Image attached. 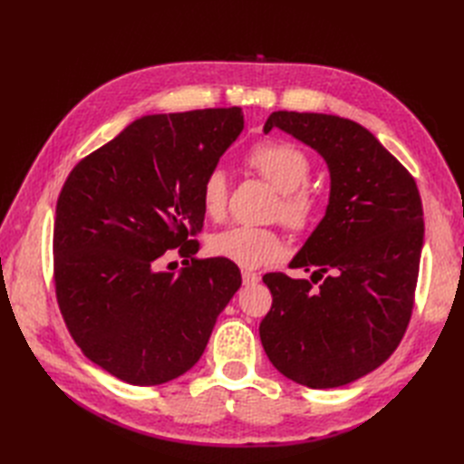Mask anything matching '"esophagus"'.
<instances>
[{"label": "esophagus", "mask_w": 464, "mask_h": 464, "mask_svg": "<svg viewBox=\"0 0 464 464\" xmlns=\"http://www.w3.org/2000/svg\"><path fill=\"white\" fill-rule=\"evenodd\" d=\"M242 280L246 286H254L259 283V275L257 273H249V271H242Z\"/></svg>", "instance_id": "obj_1"}]
</instances>
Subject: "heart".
<instances>
[{
  "instance_id": "1",
  "label": "heart",
  "mask_w": 464,
  "mask_h": 464,
  "mask_svg": "<svg viewBox=\"0 0 464 464\" xmlns=\"http://www.w3.org/2000/svg\"><path fill=\"white\" fill-rule=\"evenodd\" d=\"M246 164L278 191L271 213L273 218H280L294 232H305L314 227L321 213V198L307 184L312 176V160L300 147L280 139H265L247 150ZM228 198L227 172L220 166L210 168L199 188L205 215L222 220L227 215ZM208 254L244 269H259L285 257V242L276 228L232 227L208 237Z\"/></svg>"
}]
</instances>
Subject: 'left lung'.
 I'll list each match as a JSON object with an SVG mask.
<instances>
[{"label":"left lung","mask_w":464,"mask_h":464,"mask_svg":"<svg viewBox=\"0 0 464 464\" xmlns=\"http://www.w3.org/2000/svg\"><path fill=\"white\" fill-rule=\"evenodd\" d=\"M273 128L327 160L331 199L290 263L314 271L312 283L285 273L263 276L273 305L259 336L273 366L292 382L341 387L382 366L409 327L424 244L422 199L412 174L353 120L278 110L265 133Z\"/></svg>","instance_id":"left-lung-1"}]
</instances>
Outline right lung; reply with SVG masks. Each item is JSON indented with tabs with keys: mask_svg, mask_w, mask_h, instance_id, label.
<instances>
[{
	"mask_svg": "<svg viewBox=\"0 0 464 464\" xmlns=\"http://www.w3.org/2000/svg\"><path fill=\"white\" fill-rule=\"evenodd\" d=\"M242 130L236 106L145 116L65 179L55 300L82 354L125 383L160 385L193 368L242 286L236 263L193 257L201 181ZM170 248L187 263L178 274L158 271Z\"/></svg>",
	"mask_w": 464,
	"mask_h": 464,
	"instance_id": "right-lung-1",
	"label": "right lung"
}]
</instances>
